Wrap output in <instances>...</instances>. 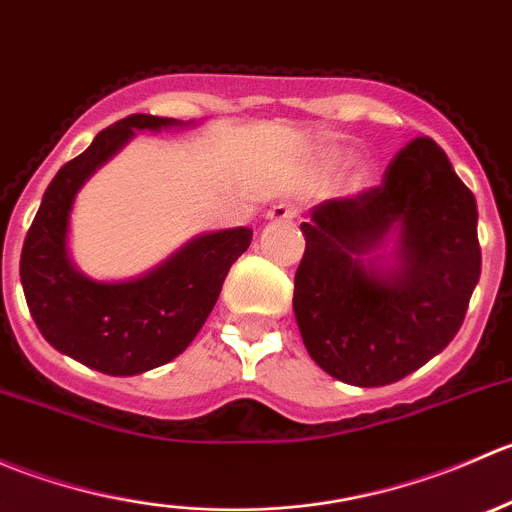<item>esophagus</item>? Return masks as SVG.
I'll list each match as a JSON object with an SVG mask.
<instances>
[{"label": "esophagus", "instance_id": "34e87169", "mask_svg": "<svg viewBox=\"0 0 512 512\" xmlns=\"http://www.w3.org/2000/svg\"><path fill=\"white\" fill-rule=\"evenodd\" d=\"M265 218L272 220V223H285V220L297 218V208H294V205H287V203H277L267 210Z\"/></svg>", "mask_w": 512, "mask_h": 512}]
</instances>
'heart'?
<instances>
[{
	"mask_svg": "<svg viewBox=\"0 0 512 512\" xmlns=\"http://www.w3.org/2000/svg\"><path fill=\"white\" fill-rule=\"evenodd\" d=\"M347 158V151H342V148H332V151L327 153V160L332 165H337V163H342V160ZM371 178V168L366 163H359L356 165V170H354V183L356 185H364L366 180Z\"/></svg>",
	"mask_w": 512,
	"mask_h": 512,
	"instance_id": "b5f03b06",
	"label": "heart"
}]
</instances>
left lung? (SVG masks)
I'll list each match as a JSON object with an SVG mask.
<instances>
[{
	"label": "left lung",
	"mask_w": 512,
	"mask_h": 512,
	"mask_svg": "<svg viewBox=\"0 0 512 512\" xmlns=\"http://www.w3.org/2000/svg\"><path fill=\"white\" fill-rule=\"evenodd\" d=\"M302 223L294 317L309 356L344 384L386 386L451 344L480 277L478 208L436 141L401 148L379 188L324 200ZM389 234V261L374 256Z\"/></svg>",
	"instance_id": "obj_1"
}]
</instances>
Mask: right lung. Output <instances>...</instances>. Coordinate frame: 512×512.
<instances>
[{"mask_svg": "<svg viewBox=\"0 0 512 512\" xmlns=\"http://www.w3.org/2000/svg\"><path fill=\"white\" fill-rule=\"evenodd\" d=\"M188 126L133 113L103 128L64 165L41 198L19 260L24 297L41 337L56 352L108 376H133L188 349L220 297L232 262L250 247V227L205 232L156 270L126 282H98L69 257V215L81 185L136 131Z\"/></svg>", "mask_w": 512, "mask_h": 512, "instance_id": "add662e5", "label": "right lung"}]
</instances>
